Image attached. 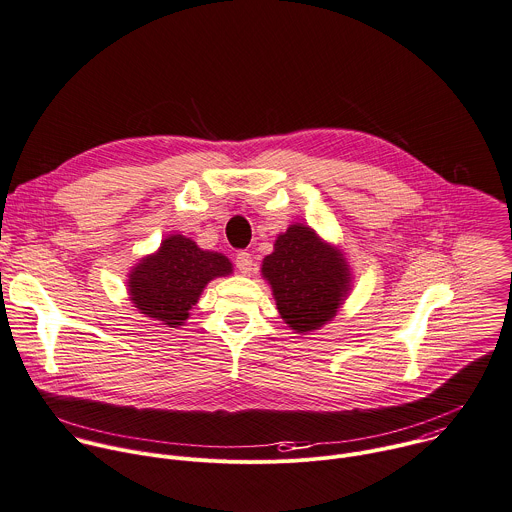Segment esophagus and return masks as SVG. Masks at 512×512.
I'll list each match as a JSON object with an SVG mask.
<instances>
[{"label":"esophagus","mask_w":512,"mask_h":512,"mask_svg":"<svg viewBox=\"0 0 512 512\" xmlns=\"http://www.w3.org/2000/svg\"><path fill=\"white\" fill-rule=\"evenodd\" d=\"M235 265H237V269H239L243 275H251V271H253V257H251V253L239 251L237 257H235Z\"/></svg>","instance_id":"obj_1"}]
</instances>
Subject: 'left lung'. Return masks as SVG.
Returning a JSON list of instances; mask_svg holds the SVG:
<instances>
[{"label":"left lung","instance_id":"8db88e82","mask_svg":"<svg viewBox=\"0 0 512 512\" xmlns=\"http://www.w3.org/2000/svg\"><path fill=\"white\" fill-rule=\"evenodd\" d=\"M261 273L271 285L279 315L297 333L315 331L331 321L352 287L342 251L301 223L289 225L275 239Z\"/></svg>","mask_w":512,"mask_h":512}]
</instances>
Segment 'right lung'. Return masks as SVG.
<instances>
[{
  "mask_svg": "<svg viewBox=\"0 0 512 512\" xmlns=\"http://www.w3.org/2000/svg\"><path fill=\"white\" fill-rule=\"evenodd\" d=\"M229 273H233V263L223 253L203 251L189 237L170 235L156 253L132 267L128 293L140 313L177 327L189 319L207 283Z\"/></svg>",
  "mask_w": 512,
  "mask_h": 512,
  "instance_id": "add662e5",
  "label": "right lung"
}]
</instances>
